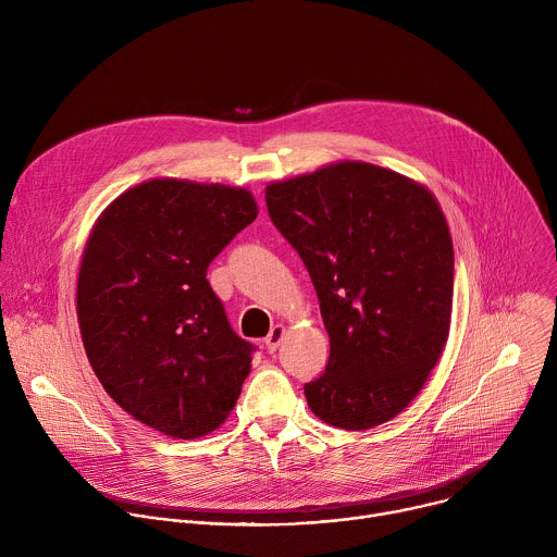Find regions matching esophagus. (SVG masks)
Wrapping results in <instances>:
<instances>
[{"instance_id": "34e87169", "label": "esophagus", "mask_w": 557, "mask_h": 557, "mask_svg": "<svg viewBox=\"0 0 557 557\" xmlns=\"http://www.w3.org/2000/svg\"><path fill=\"white\" fill-rule=\"evenodd\" d=\"M284 339V326H273L271 329V333L267 335V339H264V344H267V350L273 355L275 350H277V346H280V342Z\"/></svg>"}]
</instances>
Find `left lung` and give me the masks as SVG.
<instances>
[{"mask_svg": "<svg viewBox=\"0 0 557 557\" xmlns=\"http://www.w3.org/2000/svg\"><path fill=\"white\" fill-rule=\"evenodd\" d=\"M273 224L299 253L331 337L308 408L342 430L404 412L449 335L454 247L432 191L401 174L342 161L267 187Z\"/></svg>", "mask_w": 557, "mask_h": 557, "instance_id": "left-lung-1", "label": "left lung"}]
</instances>
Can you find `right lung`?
<instances>
[{"mask_svg": "<svg viewBox=\"0 0 557 557\" xmlns=\"http://www.w3.org/2000/svg\"><path fill=\"white\" fill-rule=\"evenodd\" d=\"M256 218L251 191L178 178L140 183L99 215L78 329L101 385L143 425L189 441L233 410L256 346L233 333L207 269Z\"/></svg>", "mask_w": 557, "mask_h": 557, "instance_id": "obj_1", "label": "right lung"}]
</instances>
